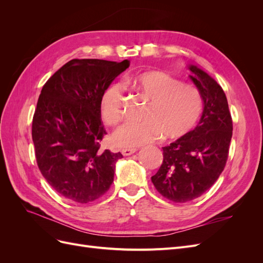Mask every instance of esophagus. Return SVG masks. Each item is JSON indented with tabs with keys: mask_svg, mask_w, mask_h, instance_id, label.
Returning a JSON list of instances; mask_svg holds the SVG:
<instances>
[{
	"mask_svg": "<svg viewBox=\"0 0 263 263\" xmlns=\"http://www.w3.org/2000/svg\"><path fill=\"white\" fill-rule=\"evenodd\" d=\"M138 149L136 148H125V149H122V154L124 156H130V155H134L135 153H136Z\"/></svg>",
	"mask_w": 263,
	"mask_h": 263,
	"instance_id": "esophagus-1",
	"label": "esophagus"
}]
</instances>
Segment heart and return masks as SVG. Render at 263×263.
Listing matches in <instances>:
<instances>
[{
  "label": "heart",
  "mask_w": 263,
  "mask_h": 263,
  "mask_svg": "<svg viewBox=\"0 0 263 263\" xmlns=\"http://www.w3.org/2000/svg\"><path fill=\"white\" fill-rule=\"evenodd\" d=\"M148 100L142 122H127L113 135L119 147L134 148L160 138L178 139L186 135L202 113V97L194 86L181 83L163 71H145L125 79ZM101 116L107 125H116L123 117V89L110 84L100 100Z\"/></svg>",
  "instance_id": "b5f03b06"
}]
</instances>
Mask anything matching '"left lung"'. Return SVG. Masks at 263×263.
I'll use <instances>...</instances> for the list:
<instances>
[{
	"label": "left lung",
	"instance_id": "8db88e82",
	"mask_svg": "<svg viewBox=\"0 0 263 263\" xmlns=\"http://www.w3.org/2000/svg\"><path fill=\"white\" fill-rule=\"evenodd\" d=\"M189 76L203 100V113L193 130L162 148L163 162L151 177L163 197L184 203L204 194L219 178L228 158L233 121L221 86L196 66Z\"/></svg>",
	"mask_w": 263,
	"mask_h": 263
}]
</instances>
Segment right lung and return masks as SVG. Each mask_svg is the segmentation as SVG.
<instances>
[{
  "label": "right lung",
  "mask_w": 263,
  "mask_h": 263,
  "mask_svg": "<svg viewBox=\"0 0 263 263\" xmlns=\"http://www.w3.org/2000/svg\"><path fill=\"white\" fill-rule=\"evenodd\" d=\"M129 67L100 59H72L43 86L31 136L38 168L51 187L77 203L104 195L114 181L121 153L101 150L102 93Z\"/></svg>",
  "instance_id": "add662e5"
}]
</instances>
